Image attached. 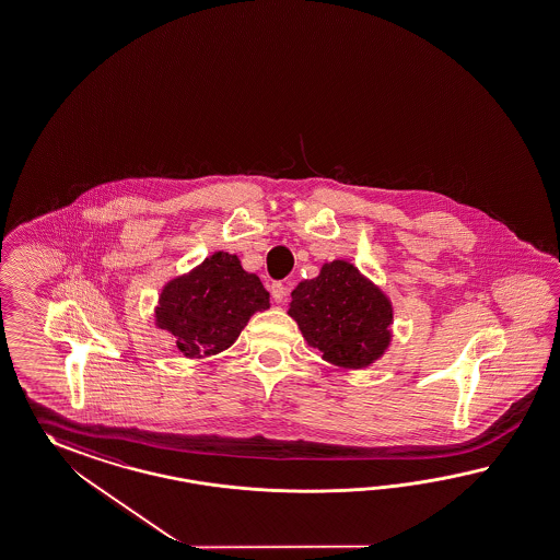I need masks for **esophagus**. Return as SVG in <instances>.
Here are the masks:
<instances>
[{"mask_svg":"<svg viewBox=\"0 0 560 560\" xmlns=\"http://www.w3.org/2000/svg\"><path fill=\"white\" fill-rule=\"evenodd\" d=\"M287 293H289V285L283 283V281H275L273 285H271V295H273V300L277 303L285 300Z\"/></svg>","mask_w":560,"mask_h":560,"instance_id":"obj_1","label":"esophagus"}]
</instances>
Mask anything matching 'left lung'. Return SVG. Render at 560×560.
<instances>
[{"label":"left lung","instance_id":"obj_1","mask_svg":"<svg viewBox=\"0 0 560 560\" xmlns=\"http://www.w3.org/2000/svg\"><path fill=\"white\" fill-rule=\"evenodd\" d=\"M289 315L303 338L343 369H364L386 350L393 307L354 265L334 260L291 291Z\"/></svg>","mask_w":560,"mask_h":560}]
</instances>
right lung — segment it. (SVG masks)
Segmentation results:
<instances>
[{"label": "right lung", "instance_id": "1", "mask_svg": "<svg viewBox=\"0 0 560 560\" xmlns=\"http://www.w3.org/2000/svg\"><path fill=\"white\" fill-rule=\"evenodd\" d=\"M267 307L269 293L259 277L246 273L234 255L214 253L165 287L155 317L176 338L179 352L194 358L231 348L250 315Z\"/></svg>", "mask_w": 560, "mask_h": 560}]
</instances>
